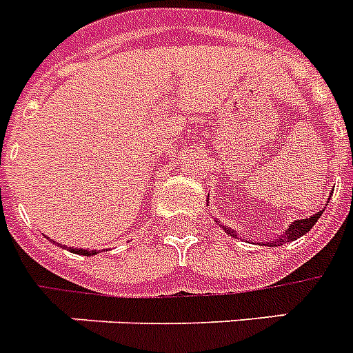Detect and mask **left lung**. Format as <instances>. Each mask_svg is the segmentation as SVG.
Returning <instances> with one entry per match:
<instances>
[{
  "label": "left lung",
  "mask_w": 353,
  "mask_h": 353,
  "mask_svg": "<svg viewBox=\"0 0 353 353\" xmlns=\"http://www.w3.org/2000/svg\"><path fill=\"white\" fill-rule=\"evenodd\" d=\"M328 201H330V197H328ZM323 214V212H317L316 216H310V217H306V219H297V221L292 223L288 228H286L285 232H283V236L277 237L276 241H270V243H266V246H281V245H285V243H290V241H296L297 237L301 236H305L306 232L310 230L312 226L316 225L317 219H319V216ZM219 223V221H217ZM223 230L226 232V234H230L232 237H236L237 234L232 228H226L225 225H221Z\"/></svg>",
  "instance_id": "8db88e82"
}]
</instances>
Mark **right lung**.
<instances>
[{
	"mask_svg": "<svg viewBox=\"0 0 353 353\" xmlns=\"http://www.w3.org/2000/svg\"><path fill=\"white\" fill-rule=\"evenodd\" d=\"M67 248V246H65ZM67 250L74 252V254H79V256H96L97 252L96 250H83V248H67Z\"/></svg>",
	"mask_w": 353,
	"mask_h": 353,
	"instance_id": "right-lung-1",
	"label": "right lung"
}]
</instances>
